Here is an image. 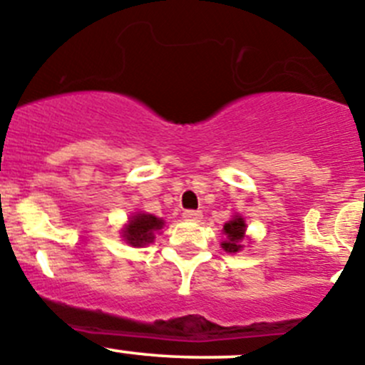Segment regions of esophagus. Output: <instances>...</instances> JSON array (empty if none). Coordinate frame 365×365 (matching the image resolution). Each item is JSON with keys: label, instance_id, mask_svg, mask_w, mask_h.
I'll return each instance as SVG.
<instances>
[{"label": "esophagus", "instance_id": "34e87169", "mask_svg": "<svg viewBox=\"0 0 365 365\" xmlns=\"http://www.w3.org/2000/svg\"><path fill=\"white\" fill-rule=\"evenodd\" d=\"M183 219L190 220V222H200V220L203 219V213H201L200 210H185V212H183Z\"/></svg>", "mask_w": 365, "mask_h": 365}]
</instances>
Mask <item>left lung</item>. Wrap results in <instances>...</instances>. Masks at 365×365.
Wrapping results in <instances>:
<instances>
[{"label":"left lung","instance_id":"left-lung-1","mask_svg":"<svg viewBox=\"0 0 365 365\" xmlns=\"http://www.w3.org/2000/svg\"><path fill=\"white\" fill-rule=\"evenodd\" d=\"M224 235L226 240L222 242L224 251L227 252H238L242 249V240L245 235V222L242 217H235L227 224H224Z\"/></svg>","mask_w":365,"mask_h":365}]
</instances>
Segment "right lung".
Wrapping results in <instances>:
<instances>
[{
    "instance_id": "1",
    "label": "right lung",
    "mask_w": 365,
    "mask_h": 365,
    "mask_svg": "<svg viewBox=\"0 0 365 365\" xmlns=\"http://www.w3.org/2000/svg\"><path fill=\"white\" fill-rule=\"evenodd\" d=\"M164 226L162 219H157L155 215L150 213H138L128 220V226L125 227L123 237L134 247H143V245L153 242V233L159 231Z\"/></svg>"
}]
</instances>
